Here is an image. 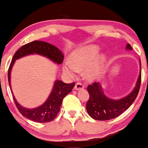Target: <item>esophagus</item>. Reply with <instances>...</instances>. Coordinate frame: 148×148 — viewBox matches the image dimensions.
Returning a JSON list of instances; mask_svg holds the SVG:
<instances>
[{
	"instance_id": "34e87169",
	"label": "esophagus",
	"mask_w": 148,
	"mask_h": 148,
	"mask_svg": "<svg viewBox=\"0 0 148 148\" xmlns=\"http://www.w3.org/2000/svg\"><path fill=\"white\" fill-rule=\"evenodd\" d=\"M84 86L80 82L76 83L75 86V90H79V89H84Z\"/></svg>"
}]
</instances>
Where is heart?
<instances>
[{
    "label": "heart",
    "instance_id": "1",
    "mask_svg": "<svg viewBox=\"0 0 148 148\" xmlns=\"http://www.w3.org/2000/svg\"><path fill=\"white\" fill-rule=\"evenodd\" d=\"M100 47L95 45L84 46L75 49L69 56L70 62L63 65L64 73L70 77H75L79 71H84L85 78L94 81L101 77L104 69L107 56L99 54Z\"/></svg>",
    "mask_w": 148,
    "mask_h": 148
}]
</instances>
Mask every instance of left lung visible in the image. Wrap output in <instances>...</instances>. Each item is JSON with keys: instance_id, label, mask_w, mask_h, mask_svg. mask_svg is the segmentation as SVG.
Returning a JSON list of instances; mask_svg holds the SVG:
<instances>
[{"instance_id": "8db88e82", "label": "left lung", "mask_w": 148, "mask_h": 148, "mask_svg": "<svg viewBox=\"0 0 148 148\" xmlns=\"http://www.w3.org/2000/svg\"><path fill=\"white\" fill-rule=\"evenodd\" d=\"M126 49L132 50V48L128 43ZM141 64L140 60V72L135 87L130 94L119 99H112L104 94L101 82L89 84L87 92L89 99L87 101L86 109L91 117L96 120H109L115 118L127 110L136 99L140 86Z\"/></svg>"}]
</instances>
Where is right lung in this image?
Wrapping results in <instances>:
<instances>
[{"label": "right lung", "instance_id": "add662e5", "mask_svg": "<svg viewBox=\"0 0 148 148\" xmlns=\"http://www.w3.org/2000/svg\"><path fill=\"white\" fill-rule=\"evenodd\" d=\"M31 54H38L47 58L55 64H62L64 60V54L60 49L53 45L42 41L35 40L24 45L16 51L10 65L8 70V82L13 99L16 108L20 113L26 118L40 123H45L52 121L56 117L59 110L64 98L72 91L75 86V82L66 84L61 80L56 79L50 94L44 103L35 108H26L21 106L16 100L12 90L11 89V71L15 61L24 56Z\"/></svg>", "mask_w": 148, "mask_h": 148}]
</instances>
